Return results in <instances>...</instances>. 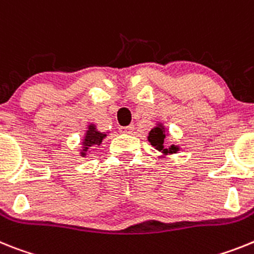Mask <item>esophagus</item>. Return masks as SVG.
Segmentation results:
<instances>
[{"mask_svg": "<svg viewBox=\"0 0 254 254\" xmlns=\"http://www.w3.org/2000/svg\"><path fill=\"white\" fill-rule=\"evenodd\" d=\"M120 131L124 134H131L134 131V127L133 125H129V127H121Z\"/></svg>", "mask_w": 254, "mask_h": 254, "instance_id": "obj_1", "label": "esophagus"}]
</instances>
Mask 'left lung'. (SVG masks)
Listing matches in <instances>:
<instances>
[{
	"label": "left lung",
	"mask_w": 254,
	"mask_h": 254,
	"mask_svg": "<svg viewBox=\"0 0 254 254\" xmlns=\"http://www.w3.org/2000/svg\"><path fill=\"white\" fill-rule=\"evenodd\" d=\"M167 136V130L166 127H164L162 123H157L156 127L151 130L148 133V142L151 143L154 147V149H157L158 152L162 153V156H167V154H173L176 153L179 151V145L171 144L169 148H166L164 145V140L166 139Z\"/></svg>",
	"instance_id": "left-lung-1"
}]
</instances>
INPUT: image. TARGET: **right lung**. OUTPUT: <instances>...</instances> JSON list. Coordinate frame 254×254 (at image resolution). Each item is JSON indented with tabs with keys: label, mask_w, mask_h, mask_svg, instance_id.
<instances>
[{
	"label": "right lung",
	"mask_w": 254,
	"mask_h": 254,
	"mask_svg": "<svg viewBox=\"0 0 254 254\" xmlns=\"http://www.w3.org/2000/svg\"><path fill=\"white\" fill-rule=\"evenodd\" d=\"M106 136H107V134L101 133L94 124L88 125L84 136H83V140H81V156L84 157L85 154L89 153L90 149L96 148V147L102 144V140L105 139Z\"/></svg>",
	"instance_id": "obj_1"
}]
</instances>
